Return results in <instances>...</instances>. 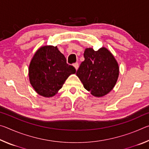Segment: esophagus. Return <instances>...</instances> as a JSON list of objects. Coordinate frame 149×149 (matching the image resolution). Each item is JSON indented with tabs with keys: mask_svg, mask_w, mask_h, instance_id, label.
I'll use <instances>...</instances> for the list:
<instances>
[{
	"mask_svg": "<svg viewBox=\"0 0 149 149\" xmlns=\"http://www.w3.org/2000/svg\"><path fill=\"white\" fill-rule=\"evenodd\" d=\"M74 66L75 67V70H77L78 69V68H79V64H78L77 62H76V63H75V64H74Z\"/></svg>",
	"mask_w": 149,
	"mask_h": 149,
	"instance_id": "esophagus-1",
	"label": "esophagus"
}]
</instances>
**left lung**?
Returning <instances> with one entry per match:
<instances>
[{
    "label": "left lung",
    "instance_id": "obj_1",
    "mask_svg": "<svg viewBox=\"0 0 149 149\" xmlns=\"http://www.w3.org/2000/svg\"><path fill=\"white\" fill-rule=\"evenodd\" d=\"M85 60L81 62L76 75L84 87L95 97H102L114 87L119 75V67L113 55L106 48L97 51L86 49Z\"/></svg>",
    "mask_w": 149,
    "mask_h": 149
}]
</instances>
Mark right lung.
<instances>
[{"label":"right lung","mask_w":149,"mask_h":149,"mask_svg":"<svg viewBox=\"0 0 149 149\" xmlns=\"http://www.w3.org/2000/svg\"><path fill=\"white\" fill-rule=\"evenodd\" d=\"M75 72L73 65L67 64L66 58L57 47L45 46L35 52L30 63L29 81L39 95L50 97Z\"/></svg>","instance_id":"1"}]
</instances>
